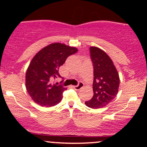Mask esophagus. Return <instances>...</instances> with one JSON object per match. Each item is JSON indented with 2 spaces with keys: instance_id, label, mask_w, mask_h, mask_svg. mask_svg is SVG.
<instances>
[{
  "instance_id": "esophagus-1",
  "label": "esophagus",
  "mask_w": 147,
  "mask_h": 147,
  "mask_svg": "<svg viewBox=\"0 0 147 147\" xmlns=\"http://www.w3.org/2000/svg\"><path fill=\"white\" fill-rule=\"evenodd\" d=\"M84 86V83H82V82H79L78 84H77V86H74L73 88L75 89V90H80V89L82 88H83Z\"/></svg>"
}]
</instances>
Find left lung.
I'll return each instance as SVG.
<instances>
[{
    "label": "left lung",
    "instance_id": "8db88e82",
    "mask_svg": "<svg viewBox=\"0 0 147 147\" xmlns=\"http://www.w3.org/2000/svg\"><path fill=\"white\" fill-rule=\"evenodd\" d=\"M93 65V97L85 102L87 106L99 109L109 104L117 95L119 86L118 72L107 54L96 47H90Z\"/></svg>",
    "mask_w": 147,
    "mask_h": 147
}]
</instances>
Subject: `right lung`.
<instances>
[{"label":"right lung","instance_id":"1","mask_svg":"<svg viewBox=\"0 0 147 147\" xmlns=\"http://www.w3.org/2000/svg\"><path fill=\"white\" fill-rule=\"evenodd\" d=\"M77 52L76 48L55 43L45 47L34 57L25 75L27 91L34 102L46 107L61 102L62 94L67 88L53 82L61 77L59 73V67Z\"/></svg>","mask_w":147,"mask_h":147}]
</instances>
